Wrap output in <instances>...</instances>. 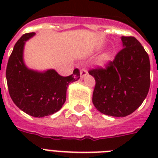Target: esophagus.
Here are the masks:
<instances>
[{
    "label": "esophagus",
    "mask_w": 158,
    "mask_h": 158,
    "mask_svg": "<svg viewBox=\"0 0 158 158\" xmlns=\"http://www.w3.org/2000/svg\"><path fill=\"white\" fill-rule=\"evenodd\" d=\"M87 74H88V70L86 69L83 68V69H80V76H81V78H84V76H86Z\"/></svg>",
    "instance_id": "esophagus-1"
}]
</instances>
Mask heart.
<instances>
[{"mask_svg":"<svg viewBox=\"0 0 158 158\" xmlns=\"http://www.w3.org/2000/svg\"><path fill=\"white\" fill-rule=\"evenodd\" d=\"M106 59V56H104L103 58H102V61H105Z\"/></svg>","mask_w":158,"mask_h":158,"instance_id":"heart-1","label":"heart"}]
</instances>
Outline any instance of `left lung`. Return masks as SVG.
<instances>
[{
	"label": "left lung",
	"instance_id": "obj_1",
	"mask_svg": "<svg viewBox=\"0 0 158 158\" xmlns=\"http://www.w3.org/2000/svg\"><path fill=\"white\" fill-rule=\"evenodd\" d=\"M123 48L105 68L89 74L96 81L93 103L102 114L124 117L144 101L150 87L148 55L135 37H121Z\"/></svg>",
	"mask_w": 158,
	"mask_h": 158
}]
</instances>
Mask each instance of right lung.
Returning a JSON list of instances; mask_svg holds the SVG:
<instances>
[{"mask_svg":"<svg viewBox=\"0 0 158 158\" xmlns=\"http://www.w3.org/2000/svg\"><path fill=\"white\" fill-rule=\"evenodd\" d=\"M35 33L23 34L14 47L6 67V80L12 101L20 110L34 117L52 115L66 100L67 87L79 79V69L63 77L54 69L38 72L28 69L23 63L25 42Z\"/></svg>","mask_w":158,"mask_h":158,"instance_id":"add662e5","label":"right lung"}]
</instances>
